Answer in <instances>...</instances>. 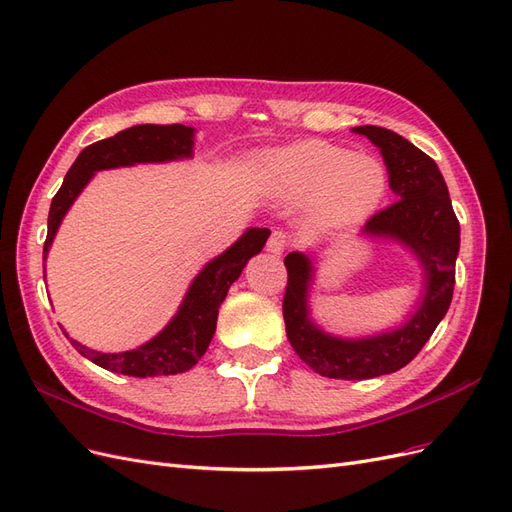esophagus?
<instances>
[{
  "instance_id": "esophagus-1",
  "label": "esophagus",
  "mask_w": 512,
  "mask_h": 512,
  "mask_svg": "<svg viewBox=\"0 0 512 512\" xmlns=\"http://www.w3.org/2000/svg\"><path fill=\"white\" fill-rule=\"evenodd\" d=\"M287 244H289L287 234H283V232H272V236H270V240H268V244H266V249H268V253H272V255H283L285 249H287Z\"/></svg>"
}]
</instances>
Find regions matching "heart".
I'll use <instances>...</instances> for the list:
<instances>
[{"instance_id": "b5f03b06", "label": "heart", "mask_w": 512, "mask_h": 512, "mask_svg": "<svg viewBox=\"0 0 512 512\" xmlns=\"http://www.w3.org/2000/svg\"><path fill=\"white\" fill-rule=\"evenodd\" d=\"M266 189L285 202L315 197L312 223L319 229H351L366 223L387 193V170L378 159L346 148L304 140L261 157Z\"/></svg>"}]
</instances>
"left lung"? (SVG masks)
<instances>
[{"mask_svg": "<svg viewBox=\"0 0 512 512\" xmlns=\"http://www.w3.org/2000/svg\"><path fill=\"white\" fill-rule=\"evenodd\" d=\"M353 131L381 151L389 187L398 200L376 212L361 236L393 240L415 255L423 272L421 298L410 317L389 332L366 338L332 336L310 319L308 295L315 283V257L293 251L285 257L289 280L283 317L293 351L306 366L327 378L366 381L404 368L447 315L455 287L459 221L432 157L385 127L364 125Z\"/></svg>", "mask_w": 512, "mask_h": 512, "instance_id": "left-lung-1", "label": "left lung"}]
</instances>
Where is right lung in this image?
Here are the masks:
<instances>
[{"mask_svg": "<svg viewBox=\"0 0 512 512\" xmlns=\"http://www.w3.org/2000/svg\"><path fill=\"white\" fill-rule=\"evenodd\" d=\"M193 138L195 129L178 123L134 125L119 131L117 136L87 146L72 163L70 172L63 178L61 189L53 197L51 212H48L44 261L48 251H51V244L57 236L65 212L70 210L95 172L127 168L136 166V163H166L189 159L193 157ZM268 236L270 229L266 227H249L227 251L210 259L200 274L191 280L185 300L178 306L172 321L155 338L144 342L138 349L123 353H102L76 340H70L72 346L100 368L127 376H170L191 370L202 359L214 336L219 306L225 300L229 287L242 274L246 261L261 253Z\"/></svg>", "mask_w": 512, "mask_h": 512, "instance_id": "1", "label": "right lung"}]
</instances>
